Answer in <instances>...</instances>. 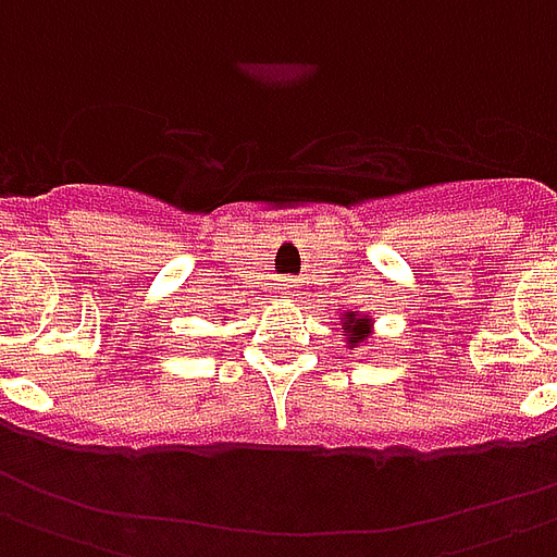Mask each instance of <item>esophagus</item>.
I'll use <instances>...</instances> for the list:
<instances>
[{"label":"esophagus","instance_id":"1","mask_svg":"<svg viewBox=\"0 0 557 557\" xmlns=\"http://www.w3.org/2000/svg\"><path fill=\"white\" fill-rule=\"evenodd\" d=\"M282 294H284V296H296V284H290V282L284 284V290H282Z\"/></svg>","mask_w":557,"mask_h":557}]
</instances>
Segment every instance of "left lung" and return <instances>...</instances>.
I'll return each instance as SVG.
<instances>
[{
	"instance_id": "8db88e82",
	"label": "left lung",
	"mask_w": 557,
	"mask_h": 557,
	"mask_svg": "<svg viewBox=\"0 0 557 557\" xmlns=\"http://www.w3.org/2000/svg\"><path fill=\"white\" fill-rule=\"evenodd\" d=\"M371 326V320L362 318V314H356V311H347V314H344V332H347V344H350V347H359L362 341H368Z\"/></svg>"
}]
</instances>
